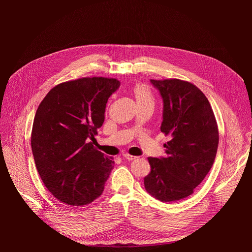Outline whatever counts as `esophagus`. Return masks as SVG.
<instances>
[{
    "mask_svg": "<svg viewBox=\"0 0 252 252\" xmlns=\"http://www.w3.org/2000/svg\"><path fill=\"white\" fill-rule=\"evenodd\" d=\"M123 157H124L126 159H127V160H132V159L136 158V157L131 156V155H129V154H125V155H123Z\"/></svg>",
    "mask_w": 252,
    "mask_h": 252,
    "instance_id": "esophagus-1",
    "label": "esophagus"
}]
</instances>
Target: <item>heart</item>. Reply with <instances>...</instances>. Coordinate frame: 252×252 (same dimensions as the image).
Segmentation results:
<instances>
[{
    "label": "heart",
    "mask_w": 252,
    "mask_h": 252,
    "mask_svg": "<svg viewBox=\"0 0 252 252\" xmlns=\"http://www.w3.org/2000/svg\"><path fill=\"white\" fill-rule=\"evenodd\" d=\"M132 93L134 94V97L138 104H143L146 102H154L152 93L149 89V87L142 83H136L134 84L132 88Z\"/></svg>",
    "instance_id": "obj_1"
}]
</instances>
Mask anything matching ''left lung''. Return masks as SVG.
Listing matches in <instances>:
<instances>
[{
    "mask_svg": "<svg viewBox=\"0 0 252 252\" xmlns=\"http://www.w3.org/2000/svg\"><path fill=\"white\" fill-rule=\"evenodd\" d=\"M163 100L162 123L166 156L149 158L147 191L168 202L186 198L210 170L219 147V127L211 105L193 84L178 80H151Z\"/></svg>",
    "mask_w": 252,
    "mask_h": 252,
    "instance_id": "obj_1",
    "label": "left lung"
}]
</instances>
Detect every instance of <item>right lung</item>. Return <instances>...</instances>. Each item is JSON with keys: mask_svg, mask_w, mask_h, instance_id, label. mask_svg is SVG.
I'll return each instance as SVG.
<instances>
[{"mask_svg": "<svg viewBox=\"0 0 252 252\" xmlns=\"http://www.w3.org/2000/svg\"><path fill=\"white\" fill-rule=\"evenodd\" d=\"M120 86L117 79L102 77L64 82L48 93L35 112L31 136L35 167L48 190L65 204L86 205L103 191L115 161L91 140Z\"/></svg>", "mask_w": 252, "mask_h": 252, "instance_id": "right-lung-1", "label": "right lung"}]
</instances>
